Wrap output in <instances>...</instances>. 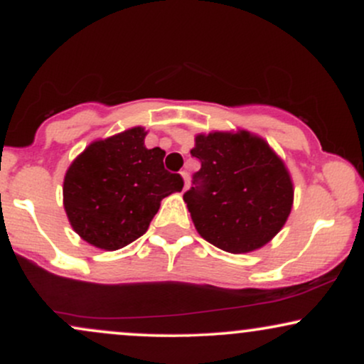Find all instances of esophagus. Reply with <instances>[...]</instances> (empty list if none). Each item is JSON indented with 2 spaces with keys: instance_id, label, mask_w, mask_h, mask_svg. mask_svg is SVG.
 Returning <instances> with one entry per match:
<instances>
[{
  "instance_id": "esophagus-1",
  "label": "esophagus",
  "mask_w": 364,
  "mask_h": 364,
  "mask_svg": "<svg viewBox=\"0 0 364 364\" xmlns=\"http://www.w3.org/2000/svg\"><path fill=\"white\" fill-rule=\"evenodd\" d=\"M179 174H181L183 181H185V190H186L188 185H190V178H188V173H186V171H181V173H179Z\"/></svg>"
}]
</instances>
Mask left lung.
I'll use <instances>...</instances> for the list:
<instances>
[{"label": "left lung", "mask_w": 364, "mask_h": 364, "mask_svg": "<svg viewBox=\"0 0 364 364\" xmlns=\"http://www.w3.org/2000/svg\"><path fill=\"white\" fill-rule=\"evenodd\" d=\"M202 162L195 188L183 195L195 229L228 253H250L274 240L294 202L286 162L248 129L195 135Z\"/></svg>", "instance_id": "obj_1"}]
</instances>
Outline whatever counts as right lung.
Listing matches in <instances>:
<instances>
[{
    "instance_id": "obj_1",
    "label": "right lung",
    "mask_w": 364,
    "mask_h": 364,
    "mask_svg": "<svg viewBox=\"0 0 364 364\" xmlns=\"http://www.w3.org/2000/svg\"><path fill=\"white\" fill-rule=\"evenodd\" d=\"M144 127L90 141L66 169L63 207L83 241L114 252L139 240L162 198L183 190V178L164 169L162 149L145 147Z\"/></svg>"
}]
</instances>
